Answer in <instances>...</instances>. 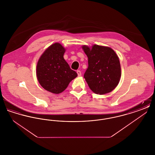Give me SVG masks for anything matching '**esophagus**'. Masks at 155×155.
I'll use <instances>...</instances> for the list:
<instances>
[{
    "mask_svg": "<svg viewBox=\"0 0 155 155\" xmlns=\"http://www.w3.org/2000/svg\"><path fill=\"white\" fill-rule=\"evenodd\" d=\"M77 74H78V77L81 76V72L80 70H77Z\"/></svg>",
    "mask_w": 155,
    "mask_h": 155,
    "instance_id": "1",
    "label": "esophagus"
}]
</instances>
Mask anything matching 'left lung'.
I'll return each instance as SVG.
<instances>
[{
  "instance_id": "8db88e82",
  "label": "left lung",
  "mask_w": 155,
  "mask_h": 155,
  "mask_svg": "<svg viewBox=\"0 0 155 155\" xmlns=\"http://www.w3.org/2000/svg\"><path fill=\"white\" fill-rule=\"evenodd\" d=\"M82 48L88 58V67L84 77L95 94L104 95L115 88L121 72L118 56L111 48L97 45Z\"/></svg>"
}]
</instances>
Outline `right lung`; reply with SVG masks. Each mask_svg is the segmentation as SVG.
Returning a JSON list of instances; mask_svg holds the SVG:
<instances>
[{
    "instance_id": "right-lung-1",
    "label": "right lung",
    "mask_w": 155,
    "mask_h": 155,
    "mask_svg": "<svg viewBox=\"0 0 155 155\" xmlns=\"http://www.w3.org/2000/svg\"><path fill=\"white\" fill-rule=\"evenodd\" d=\"M65 51L61 45L54 43L45 51L37 63L38 81L43 88L53 94L63 92L77 77L63 58Z\"/></svg>"
}]
</instances>
